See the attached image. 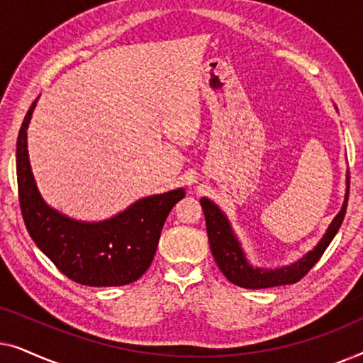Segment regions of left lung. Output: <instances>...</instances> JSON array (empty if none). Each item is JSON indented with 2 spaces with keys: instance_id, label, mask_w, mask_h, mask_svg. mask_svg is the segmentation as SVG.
<instances>
[{
  "instance_id": "left-lung-1",
  "label": "left lung",
  "mask_w": 363,
  "mask_h": 363,
  "mask_svg": "<svg viewBox=\"0 0 363 363\" xmlns=\"http://www.w3.org/2000/svg\"><path fill=\"white\" fill-rule=\"evenodd\" d=\"M350 175L347 173V193L344 206L339 215L334 218L330 223L329 230L322 238L319 245L312 250L309 255H306L302 259L294 262L292 266L281 267L276 271H264L257 269L247 264L245 252H242L240 242H238L236 236L233 235L230 223H228L226 216L223 215L220 208L215 203H211L206 198H201V208L205 213L206 220V233L208 241H210V247L218 267H220L226 279L233 282V284L245 287V289H264V287H274V286H284V284H294V282L301 281L307 272H309L320 256L324 255L327 246L334 240V236L339 231V228L344 221L347 203H349V188H350Z\"/></svg>"
}]
</instances>
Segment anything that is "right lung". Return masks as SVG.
Masks as SVG:
<instances>
[{"label":"right lung","instance_id":"right-lung-1","mask_svg":"<svg viewBox=\"0 0 363 363\" xmlns=\"http://www.w3.org/2000/svg\"><path fill=\"white\" fill-rule=\"evenodd\" d=\"M29 107L16 142L18 196L26 230L36 246L69 279L84 286H125L150 267L168 213L185 191L143 198L112 220L81 223L49 208L39 195L28 160Z\"/></svg>","mask_w":363,"mask_h":363}]
</instances>
